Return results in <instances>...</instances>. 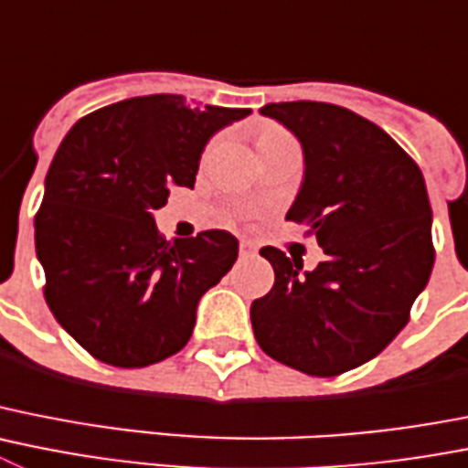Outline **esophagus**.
<instances>
[{
  "instance_id": "obj_1",
  "label": "esophagus",
  "mask_w": 468,
  "mask_h": 468,
  "mask_svg": "<svg viewBox=\"0 0 468 468\" xmlns=\"http://www.w3.org/2000/svg\"><path fill=\"white\" fill-rule=\"evenodd\" d=\"M239 250H241V257H255L257 252V246L252 241H241V246H239Z\"/></svg>"
}]
</instances>
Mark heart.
<instances>
[{
	"label": "heart",
	"mask_w": 468,
	"mask_h": 468,
	"mask_svg": "<svg viewBox=\"0 0 468 468\" xmlns=\"http://www.w3.org/2000/svg\"><path fill=\"white\" fill-rule=\"evenodd\" d=\"M273 136H285V134H282L281 130H267V132H262V136H260V139H273Z\"/></svg>",
	"instance_id": "obj_1"
}]
</instances>
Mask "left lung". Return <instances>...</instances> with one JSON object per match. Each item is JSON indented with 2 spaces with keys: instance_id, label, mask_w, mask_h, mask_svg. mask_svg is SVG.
I'll use <instances>...</instances> for the list:
<instances>
[{
  "instance_id": "1",
  "label": "left lung",
  "mask_w": 468,
  "mask_h": 468,
  "mask_svg": "<svg viewBox=\"0 0 468 468\" xmlns=\"http://www.w3.org/2000/svg\"><path fill=\"white\" fill-rule=\"evenodd\" d=\"M278 120L303 148V183L287 220L308 225L324 260L303 264L264 246L271 292L250 306L260 348L308 376L374 359L409 323L434 267L431 206L413 157L371 120L324 101H281Z\"/></svg>"
}]
</instances>
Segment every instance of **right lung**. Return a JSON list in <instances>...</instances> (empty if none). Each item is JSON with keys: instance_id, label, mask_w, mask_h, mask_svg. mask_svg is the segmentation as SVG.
Listing matches in <instances>:
<instances>
[{"instance_id": "add662e5", "label": "right lung", "mask_w": 468, "mask_h": 468, "mask_svg": "<svg viewBox=\"0 0 468 468\" xmlns=\"http://www.w3.org/2000/svg\"><path fill=\"white\" fill-rule=\"evenodd\" d=\"M250 109H192L181 94L104 106L59 144L34 218L46 302L100 362L139 368L192 336L197 303L237 262L225 229L166 241L153 211L192 187L213 134Z\"/></svg>"}]
</instances>
